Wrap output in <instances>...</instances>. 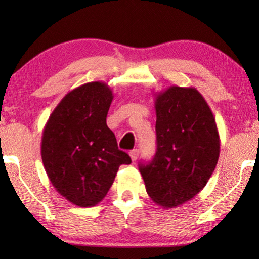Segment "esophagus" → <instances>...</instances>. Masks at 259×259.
<instances>
[{
  "label": "esophagus",
  "instance_id": "esophagus-1",
  "mask_svg": "<svg viewBox=\"0 0 259 259\" xmlns=\"http://www.w3.org/2000/svg\"><path fill=\"white\" fill-rule=\"evenodd\" d=\"M129 155H130V157H131V160H133V161H136V160L138 159V156H139V150H137V148H136V150L130 151Z\"/></svg>",
  "mask_w": 259,
  "mask_h": 259
}]
</instances>
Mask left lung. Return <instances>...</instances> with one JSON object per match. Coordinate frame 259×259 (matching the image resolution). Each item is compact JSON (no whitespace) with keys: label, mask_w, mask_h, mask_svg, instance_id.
<instances>
[{"label":"left lung","mask_w":259,"mask_h":259,"mask_svg":"<svg viewBox=\"0 0 259 259\" xmlns=\"http://www.w3.org/2000/svg\"><path fill=\"white\" fill-rule=\"evenodd\" d=\"M155 112L156 153L139 171L153 202L171 209L207 185L221 140L211 109L195 88L171 85L155 94Z\"/></svg>","instance_id":"obj_1"}]
</instances>
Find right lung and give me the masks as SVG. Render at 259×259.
<instances>
[{"label":"right lung","instance_id":"add662e5","mask_svg":"<svg viewBox=\"0 0 259 259\" xmlns=\"http://www.w3.org/2000/svg\"><path fill=\"white\" fill-rule=\"evenodd\" d=\"M113 91L105 82H89L69 91L43 129L41 156L52 186L78 207L98 204L121 164L131 159L117 147L106 124Z\"/></svg>","mask_w":259,"mask_h":259}]
</instances>
